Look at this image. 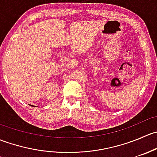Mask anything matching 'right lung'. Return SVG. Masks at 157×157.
Returning a JSON list of instances; mask_svg holds the SVG:
<instances>
[{"mask_svg":"<svg viewBox=\"0 0 157 157\" xmlns=\"http://www.w3.org/2000/svg\"><path fill=\"white\" fill-rule=\"evenodd\" d=\"M32 106H33V105H32Z\"/></svg>","mask_w":157,"mask_h":157,"instance_id":"obj_1","label":"right lung"}]
</instances>
